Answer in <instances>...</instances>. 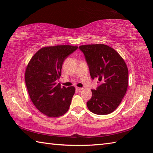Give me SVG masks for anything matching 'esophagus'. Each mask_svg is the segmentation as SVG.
Segmentation results:
<instances>
[{
    "instance_id": "esophagus-1",
    "label": "esophagus",
    "mask_w": 153,
    "mask_h": 153,
    "mask_svg": "<svg viewBox=\"0 0 153 153\" xmlns=\"http://www.w3.org/2000/svg\"><path fill=\"white\" fill-rule=\"evenodd\" d=\"M76 89L77 90H78V91H82V90H83V87H76Z\"/></svg>"
}]
</instances>
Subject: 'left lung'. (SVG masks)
Here are the masks:
<instances>
[{"instance_id": "1", "label": "left lung", "mask_w": 153, "mask_h": 153, "mask_svg": "<svg viewBox=\"0 0 153 153\" xmlns=\"http://www.w3.org/2000/svg\"><path fill=\"white\" fill-rule=\"evenodd\" d=\"M85 56L90 76L99 80V86L92 89L87 102L91 112L98 115L108 114L118 108L128 86V69L117 52L104 44L79 47Z\"/></svg>"}]
</instances>
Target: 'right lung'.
Segmentation results:
<instances>
[{
  "label": "right lung",
  "instance_id": "1",
  "mask_svg": "<svg viewBox=\"0 0 153 153\" xmlns=\"http://www.w3.org/2000/svg\"><path fill=\"white\" fill-rule=\"evenodd\" d=\"M77 49V47L71 45L43 47L33 55L26 68L25 81L29 95L35 106L48 117L62 116L70 108L76 89L61 87L56 81L64 61Z\"/></svg>",
  "mask_w": 153,
  "mask_h": 153
}]
</instances>
